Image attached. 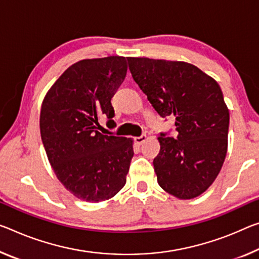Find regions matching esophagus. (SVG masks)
Wrapping results in <instances>:
<instances>
[{
    "label": "esophagus",
    "instance_id": "obj_1",
    "mask_svg": "<svg viewBox=\"0 0 259 259\" xmlns=\"http://www.w3.org/2000/svg\"><path fill=\"white\" fill-rule=\"evenodd\" d=\"M145 141H146V135H142V136L135 138V142H136L138 145H142Z\"/></svg>",
    "mask_w": 259,
    "mask_h": 259
}]
</instances>
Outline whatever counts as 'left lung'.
Listing matches in <instances>:
<instances>
[{
  "instance_id": "1",
  "label": "left lung",
  "mask_w": 259,
  "mask_h": 259,
  "mask_svg": "<svg viewBox=\"0 0 259 259\" xmlns=\"http://www.w3.org/2000/svg\"><path fill=\"white\" fill-rule=\"evenodd\" d=\"M134 80L161 117H175V136L160 133L153 160L158 183L180 199L214 181L227 153L229 112L218 83L187 62L126 57Z\"/></svg>"
}]
</instances>
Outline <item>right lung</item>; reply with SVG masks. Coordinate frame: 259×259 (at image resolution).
Instances as JSON below:
<instances>
[{
	"label": "right lung",
	"mask_w": 259,
	"mask_h": 259,
	"mask_svg": "<svg viewBox=\"0 0 259 259\" xmlns=\"http://www.w3.org/2000/svg\"><path fill=\"white\" fill-rule=\"evenodd\" d=\"M125 57L79 61L65 70L45 97L40 133L57 179L77 198L98 203L125 184L133 141L98 131L99 118L116 126L112 98L124 80Z\"/></svg>",
	"instance_id": "add662e5"
}]
</instances>
